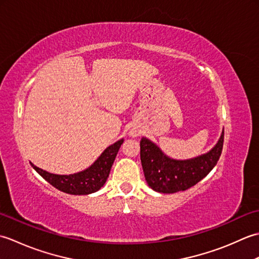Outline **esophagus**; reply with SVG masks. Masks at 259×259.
<instances>
[{"label":"esophagus","instance_id":"34e87169","mask_svg":"<svg viewBox=\"0 0 259 259\" xmlns=\"http://www.w3.org/2000/svg\"><path fill=\"white\" fill-rule=\"evenodd\" d=\"M134 137H135V136H134Z\"/></svg>","mask_w":259,"mask_h":259}]
</instances>
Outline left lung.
Instances as JSON below:
<instances>
[{"label":"left lung","mask_w":259,"mask_h":259,"mask_svg":"<svg viewBox=\"0 0 259 259\" xmlns=\"http://www.w3.org/2000/svg\"><path fill=\"white\" fill-rule=\"evenodd\" d=\"M224 146V131L212 149L188 160H176L167 157L149 139L140 141V159L147 184L162 194L187 190L205 178L216 166Z\"/></svg>","instance_id":"8db88e82"}]
</instances>
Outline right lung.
<instances>
[{
    "label": "right lung",
    "instance_id": "1",
    "mask_svg": "<svg viewBox=\"0 0 259 259\" xmlns=\"http://www.w3.org/2000/svg\"><path fill=\"white\" fill-rule=\"evenodd\" d=\"M122 142L123 139H121L109 146L91 167L73 175L50 174L46 170L37 168L32 162L30 163L41 177L45 178L53 187H56L57 189L70 195H89L98 191L106 184L115 156H117Z\"/></svg>",
    "mask_w": 259,
    "mask_h": 259
}]
</instances>
